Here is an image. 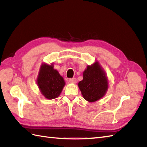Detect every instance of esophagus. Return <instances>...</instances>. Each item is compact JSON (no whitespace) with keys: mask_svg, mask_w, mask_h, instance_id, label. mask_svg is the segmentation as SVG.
Segmentation results:
<instances>
[{"mask_svg":"<svg viewBox=\"0 0 147 147\" xmlns=\"http://www.w3.org/2000/svg\"><path fill=\"white\" fill-rule=\"evenodd\" d=\"M69 82L72 83H75L77 82V79L75 78H72L69 79Z\"/></svg>","mask_w":147,"mask_h":147,"instance_id":"esophagus-1","label":"esophagus"}]
</instances>
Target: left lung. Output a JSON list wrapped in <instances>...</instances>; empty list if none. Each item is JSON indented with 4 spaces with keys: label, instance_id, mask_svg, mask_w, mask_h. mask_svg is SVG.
<instances>
[{
    "label": "left lung",
    "instance_id": "8db88e82",
    "mask_svg": "<svg viewBox=\"0 0 147 147\" xmlns=\"http://www.w3.org/2000/svg\"><path fill=\"white\" fill-rule=\"evenodd\" d=\"M83 75V78L78 83V87L83 98L90 102H94L103 97L109 88V81L99 62L88 65Z\"/></svg>",
    "mask_w": 147,
    "mask_h": 147
}]
</instances>
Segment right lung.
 <instances>
[{"label": "right lung", "instance_id": "obj_1", "mask_svg": "<svg viewBox=\"0 0 147 147\" xmlns=\"http://www.w3.org/2000/svg\"><path fill=\"white\" fill-rule=\"evenodd\" d=\"M36 82L42 95L47 99L58 97L65 84L63 77L54 69L53 64L46 63L41 65Z\"/></svg>", "mask_w": 147, "mask_h": 147}]
</instances>
